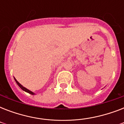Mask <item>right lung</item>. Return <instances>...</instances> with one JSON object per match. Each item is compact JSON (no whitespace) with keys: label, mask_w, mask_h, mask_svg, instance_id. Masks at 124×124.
<instances>
[{"label":"right lung","mask_w":124,"mask_h":124,"mask_svg":"<svg viewBox=\"0 0 124 124\" xmlns=\"http://www.w3.org/2000/svg\"><path fill=\"white\" fill-rule=\"evenodd\" d=\"M14 79H15V82H16V84H18V86L20 87V88L22 89V90L24 91H26V92L28 93H30V94H35V93H33V92H32V91H30V90H29V89H27V88H26V87H24V86H22V85L20 84V83L18 82L17 81V80H16V78H15V77H14Z\"/></svg>","instance_id":"add662e5"}]
</instances>
